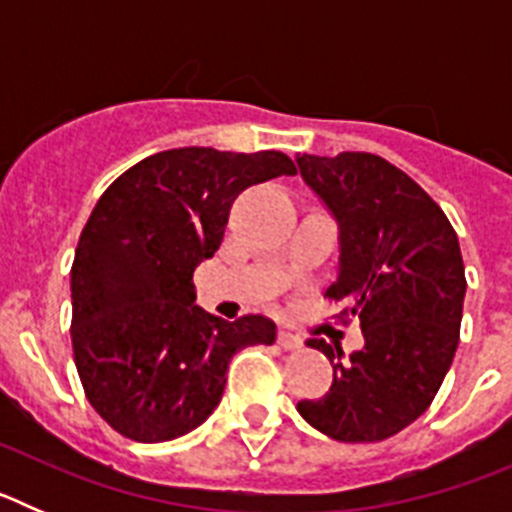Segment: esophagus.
<instances>
[{"label": "esophagus", "instance_id": "esophagus-1", "mask_svg": "<svg viewBox=\"0 0 512 512\" xmlns=\"http://www.w3.org/2000/svg\"><path fill=\"white\" fill-rule=\"evenodd\" d=\"M277 343L279 348H284V351H295V348L302 346V338L295 336V333H289V330H279Z\"/></svg>", "mask_w": 512, "mask_h": 512}]
</instances>
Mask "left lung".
Wrapping results in <instances>:
<instances>
[{
	"label": "left lung",
	"instance_id": "1",
	"mask_svg": "<svg viewBox=\"0 0 512 512\" xmlns=\"http://www.w3.org/2000/svg\"><path fill=\"white\" fill-rule=\"evenodd\" d=\"M297 166L338 223V277L325 297L346 300L364 333L348 359L307 338L333 364V384L297 410L336 441H384L428 410L454 361L467 295L459 238L428 192L382 156L302 153Z\"/></svg>",
	"mask_w": 512,
	"mask_h": 512
}]
</instances>
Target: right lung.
I'll return each instance as SVG.
<instances>
[{
	"instance_id": "obj_1",
	"label": "right lung",
	"mask_w": 512,
	"mask_h": 512,
	"mask_svg": "<svg viewBox=\"0 0 512 512\" xmlns=\"http://www.w3.org/2000/svg\"><path fill=\"white\" fill-rule=\"evenodd\" d=\"M282 151L174 148L104 189L71 266V343L99 418L140 443L210 418L235 351L277 338L264 315L235 323L194 305V269L220 248L243 189L295 174Z\"/></svg>"
}]
</instances>
